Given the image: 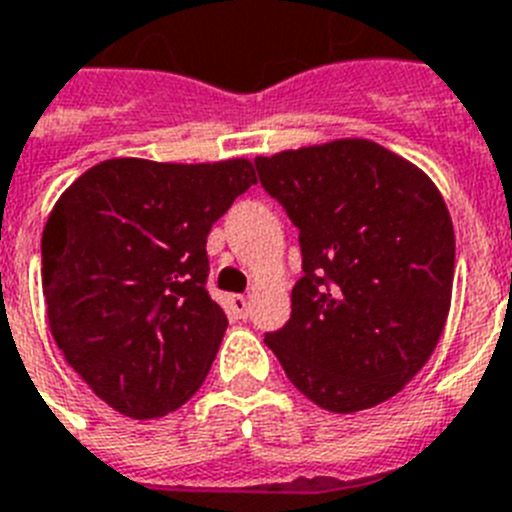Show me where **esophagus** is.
I'll return each instance as SVG.
<instances>
[{
  "label": "esophagus",
  "instance_id": "1",
  "mask_svg": "<svg viewBox=\"0 0 512 512\" xmlns=\"http://www.w3.org/2000/svg\"><path fill=\"white\" fill-rule=\"evenodd\" d=\"M227 305H230V310H233L238 318H248L251 303H248L246 295H230V298H227Z\"/></svg>",
  "mask_w": 512,
  "mask_h": 512
}]
</instances>
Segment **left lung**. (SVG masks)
Returning <instances> with one entry per match:
<instances>
[{
    "label": "left lung",
    "instance_id": "left-lung-1",
    "mask_svg": "<svg viewBox=\"0 0 512 512\" xmlns=\"http://www.w3.org/2000/svg\"><path fill=\"white\" fill-rule=\"evenodd\" d=\"M256 168L300 230L305 272L266 347L326 412L383 404L425 368L448 321L456 235L443 194L373 139L282 150Z\"/></svg>",
    "mask_w": 512,
    "mask_h": 512
}]
</instances>
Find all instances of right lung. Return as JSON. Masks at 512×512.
Segmentation results:
<instances>
[{"mask_svg": "<svg viewBox=\"0 0 512 512\" xmlns=\"http://www.w3.org/2000/svg\"><path fill=\"white\" fill-rule=\"evenodd\" d=\"M256 183L248 157H113L59 196L41 238L48 329L95 396L131 419L186 404L227 316L204 290L207 235Z\"/></svg>", "mask_w": 512, "mask_h": 512, "instance_id": "obj_1", "label": "right lung"}]
</instances>
